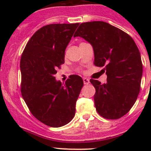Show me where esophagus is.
<instances>
[{
  "label": "esophagus",
  "mask_w": 151,
  "mask_h": 151,
  "mask_svg": "<svg viewBox=\"0 0 151 151\" xmlns=\"http://www.w3.org/2000/svg\"><path fill=\"white\" fill-rule=\"evenodd\" d=\"M83 83H84L85 85H88L90 83V80H88V78H85V77H83Z\"/></svg>",
  "instance_id": "esophagus-1"
}]
</instances>
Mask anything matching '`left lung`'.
Segmentation results:
<instances>
[{"instance_id": "8db88e82", "label": "left lung", "mask_w": 151, "mask_h": 151, "mask_svg": "<svg viewBox=\"0 0 151 151\" xmlns=\"http://www.w3.org/2000/svg\"><path fill=\"white\" fill-rule=\"evenodd\" d=\"M93 46L94 65L104 67L106 83L90 80L96 89L94 102L103 118L116 120L129 112L140 91L142 63L139 49L126 32L102 21L83 22L74 37Z\"/></svg>"}]
</instances>
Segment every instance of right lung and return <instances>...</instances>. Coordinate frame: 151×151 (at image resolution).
I'll return each mask as SVG.
<instances>
[{"label": "right lung", "mask_w": 151, "mask_h": 151, "mask_svg": "<svg viewBox=\"0 0 151 151\" xmlns=\"http://www.w3.org/2000/svg\"><path fill=\"white\" fill-rule=\"evenodd\" d=\"M78 25L43 26L32 36L21 56L22 98L32 115L50 127H60L73 119L83 86L80 76H71L64 85L54 77L64 63L65 50Z\"/></svg>", "instance_id": "obj_1"}]
</instances>
